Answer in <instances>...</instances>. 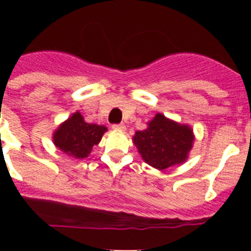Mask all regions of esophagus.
<instances>
[{
	"mask_svg": "<svg viewBox=\"0 0 251 251\" xmlns=\"http://www.w3.org/2000/svg\"><path fill=\"white\" fill-rule=\"evenodd\" d=\"M112 128L115 130H126V126L124 124H113Z\"/></svg>",
	"mask_w": 251,
	"mask_h": 251,
	"instance_id": "obj_1",
	"label": "esophagus"
}]
</instances>
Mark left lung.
<instances>
[{
	"label": "left lung",
	"mask_w": 251,
	"mask_h": 251,
	"mask_svg": "<svg viewBox=\"0 0 251 251\" xmlns=\"http://www.w3.org/2000/svg\"><path fill=\"white\" fill-rule=\"evenodd\" d=\"M194 141L191 127L171 121L161 113L148 122L145 130H137L133 137L143 161L157 170L183 163Z\"/></svg>",
	"instance_id": "1"
}]
</instances>
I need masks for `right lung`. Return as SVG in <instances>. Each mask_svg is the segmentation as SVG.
Returning <instances> with one entry per match:
<instances>
[{
    "mask_svg": "<svg viewBox=\"0 0 251 251\" xmlns=\"http://www.w3.org/2000/svg\"><path fill=\"white\" fill-rule=\"evenodd\" d=\"M105 132L106 127L86 123L83 115L75 112L55 130L52 142L68 156L73 158H85L90 154L93 147L100 142Z\"/></svg>",
    "mask_w": 251,
    "mask_h": 251,
    "instance_id": "right-lung-1",
    "label": "right lung"
}]
</instances>
